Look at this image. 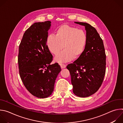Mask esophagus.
<instances>
[{
    "instance_id": "esophagus-1",
    "label": "esophagus",
    "mask_w": 123,
    "mask_h": 123,
    "mask_svg": "<svg viewBox=\"0 0 123 123\" xmlns=\"http://www.w3.org/2000/svg\"><path fill=\"white\" fill-rule=\"evenodd\" d=\"M60 66H61V68H65L66 67V65L65 64H60Z\"/></svg>"
}]
</instances>
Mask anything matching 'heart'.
Here are the masks:
<instances>
[{
	"mask_svg": "<svg viewBox=\"0 0 123 123\" xmlns=\"http://www.w3.org/2000/svg\"><path fill=\"white\" fill-rule=\"evenodd\" d=\"M87 43V36L85 31L77 28L64 25L56 31V34H50L47 38V45L59 63L66 62L79 58L83 54Z\"/></svg>",
	"mask_w": 123,
	"mask_h": 123,
	"instance_id": "heart-1",
	"label": "heart"
}]
</instances>
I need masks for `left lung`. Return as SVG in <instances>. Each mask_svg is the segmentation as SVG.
<instances>
[{"label":"left lung","instance_id":"1","mask_svg":"<svg viewBox=\"0 0 123 123\" xmlns=\"http://www.w3.org/2000/svg\"><path fill=\"white\" fill-rule=\"evenodd\" d=\"M85 26L87 43L83 55L67 65L71 76L73 92L80 97L95 93L101 86L106 73V55L103 41L96 30L89 24L75 22Z\"/></svg>","mask_w":123,"mask_h":123}]
</instances>
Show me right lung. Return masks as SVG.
<instances>
[{
	"instance_id": "right-lung-1",
	"label": "right lung",
	"mask_w": 123,
	"mask_h": 123,
	"mask_svg": "<svg viewBox=\"0 0 123 123\" xmlns=\"http://www.w3.org/2000/svg\"><path fill=\"white\" fill-rule=\"evenodd\" d=\"M51 22L33 23L23 36L19 46V73L27 90L33 96L45 98L54 90L60 65L50 64L52 56L47 45Z\"/></svg>"
}]
</instances>
